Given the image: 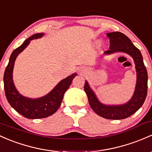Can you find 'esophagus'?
Segmentation results:
<instances>
[{"mask_svg": "<svg viewBox=\"0 0 152 152\" xmlns=\"http://www.w3.org/2000/svg\"><path fill=\"white\" fill-rule=\"evenodd\" d=\"M80 71H84V69H83V68H81V69L80 70Z\"/></svg>", "mask_w": 152, "mask_h": 152, "instance_id": "1", "label": "esophagus"}]
</instances>
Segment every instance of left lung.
<instances>
[{
    "label": "left lung",
    "mask_w": 152,
    "mask_h": 152,
    "mask_svg": "<svg viewBox=\"0 0 152 152\" xmlns=\"http://www.w3.org/2000/svg\"><path fill=\"white\" fill-rule=\"evenodd\" d=\"M110 39L109 49L103 55L116 52L127 54L132 57L135 65L137 79L133 95L128 102L121 105H106L101 103L89 86L88 81L84 84V91L88 97L89 103L94 111L100 116L108 119H123L135 114L142 106L147 95L148 74L143 63L140 50L134 46L127 36L120 32L107 33Z\"/></svg>",
    "instance_id": "8db88e82"
}]
</instances>
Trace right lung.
Instances as JSON below:
<instances>
[{
    "label": "right lung",
    "instance_id": "right-lung-1",
    "mask_svg": "<svg viewBox=\"0 0 152 152\" xmlns=\"http://www.w3.org/2000/svg\"><path fill=\"white\" fill-rule=\"evenodd\" d=\"M44 35V33H36L25 40L20 47L14 49L4 72V83L6 99L17 112L28 119H41L55 114L61 105L64 94L69 88L73 78L77 75L74 73L68 76L60 81L49 93L38 98L25 97L18 92L13 81V69L16 58L29 45L30 41L41 38Z\"/></svg>",
    "mask_w": 152,
    "mask_h": 152
}]
</instances>
